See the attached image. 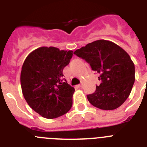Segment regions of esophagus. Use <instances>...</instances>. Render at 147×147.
Listing matches in <instances>:
<instances>
[{"mask_svg": "<svg viewBox=\"0 0 147 147\" xmlns=\"http://www.w3.org/2000/svg\"><path fill=\"white\" fill-rule=\"evenodd\" d=\"M76 87H77L78 88H82V84H80V85H76Z\"/></svg>", "mask_w": 147, "mask_h": 147, "instance_id": "obj_1", "label": "esophagus"}]
</instances>
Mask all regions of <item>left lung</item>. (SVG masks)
<instances>
[{"label":"left lung","mask_w":147,"mask_h":147,"mask_svg":"<svg viewBox=\"0 0 147 147\" xmlns=\"http://www.w3.org/2000/svg\"><path fill=\"white\" fill-rule=\"evenodd\" d=\"M74 54L85 59L100 74L101 84L94 93L87 95L90 103L105 110L120 107L129 97L135 82V65L129 54L105 40L88 43Z\"/></svg>","instance_id":"8db88e82"}]
</instances>
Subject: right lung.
<instances>
[{
  "mask_svg": "<svg viewBox=\"0 0 147 147\" xmlns=\"http://www.w3.org/2000/svg\"><path fill=\"white\" fill-rule=\"evenodd\" d=\"M73 53L52 46L40 47L30 53L23 62L20 73L23 96L42 117L56 119L72 107L75 90L63 81L62 71Z\"/></svg>",
  "mask_w": 147,
  "mask_h": 147,
  "instance_id": "1",
  "label": "right lung"
}]
</instances>
